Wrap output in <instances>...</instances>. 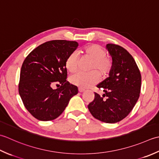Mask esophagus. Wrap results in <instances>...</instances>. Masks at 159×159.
<instances>
[{
	"mask_svg": "<svg viewBox=\"0 0 159 159\" xmlns=\"http://www.w3.org/2000/svg\"><path fill=\"white\" fill-rule=\"evenodd\" d=\"M84 91H85V90H84V89H82V88H79V92L83 93V92H84Z\"/></svg>",
	"mask_w": 159,
	"mask_h": 159,
	"instance_id": "obj_1",
	"label": "esophagus"
}]
</instances>
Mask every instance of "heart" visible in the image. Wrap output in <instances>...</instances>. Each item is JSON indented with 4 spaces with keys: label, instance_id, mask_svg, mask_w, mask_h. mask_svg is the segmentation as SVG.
<instances>
[{
    "label": "heart",
    "instance_id": "1",
    "mask_svg": "<svg viewBox=\"0 0 159 159\" xmlns=\"http://www.w3.org/2000/svg\"><path fill=\"white\" fill-rule=\"evenodd\" d=\"M82 53L86 57L93 60L90 70L89 73H77L70 77V82L75 86L82 89H87L93 86L99 80V75L105 77L111 73L112 69V61L106 56L104 48L99 44H91L83 48ZM78 59L75 53H71L67 57L65 65L69 73L75 72L77 69Z\"/></svg>",
    "mask_w": 159,
    "mask_h": 159
}]
</instances>
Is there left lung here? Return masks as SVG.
<instances>
[{"label": "left lung", "mask_w": 159, "mask_h": 159, "mask_svg": "<svg viewBox=\"0 0 159 159\" xmlns=\"http://www.w3.org/2000/svg\"><path fill=\"white\" fill-rule=\"evenodd\" d=\"M106 49L112 57V69L109 77L97 86L104 94L100 96L95 93L88 108L95 119L115 124L133 109L141 92V75L133 57L124 48L108 44Z\"/></svg>", "instance_id": "obj_1"}]
</instances>
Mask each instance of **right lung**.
Returning <instances> with one entry per match:
<instances>
[{"instance_id":"add662e5","label":"right lung","mask_w":159,"mask_h":159,"mask_svg":"<svg viewBox=\"0 0 159 159\" xmlns=\"http://www.w3.org/2000/svg\"><path fill=\"white\" fill-rule=\"evenodd\" d=\"M78 47L75 41H48L34 49L21 67L18 91L25 107L40 121L58 117L72 97L78 93L76 86L66 80L65 62ZM54 84L60 88L53 89Z\"/></svg>"}]
</instances>
